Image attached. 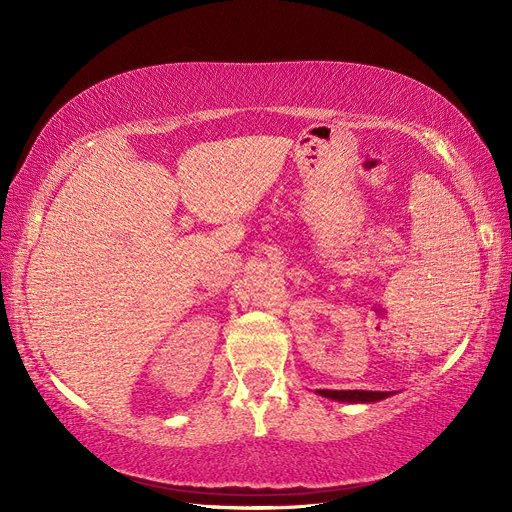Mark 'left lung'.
Here are the masks:
<instances>
[{
    "instance_id": "obj_1",
    "label": "left lung",
    "mask_w": 512,
    "mask_h": 512,
    "mask_svg": "<svg viewBox=\"0 0 512 512\" xmlns=\"http://www.w3.org/2000/svg\"><path fill=\"white\" fill-rule=\"evenodd\" d=\"M322 397H331L337 401H350V404H369V401H380L384 397H389V393H380V391H329L322 389L318 391Z\"/></svg>"
}]
</instances>
